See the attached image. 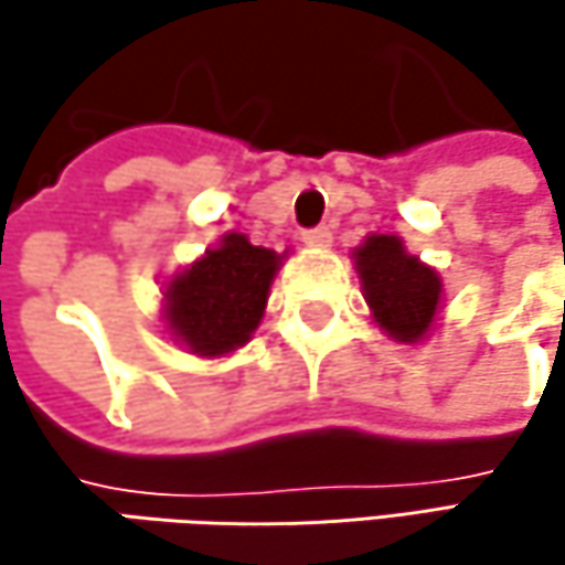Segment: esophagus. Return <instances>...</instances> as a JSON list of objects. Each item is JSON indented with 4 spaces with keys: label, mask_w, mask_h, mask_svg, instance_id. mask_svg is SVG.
<instances>
[{
    "label": "esophagus",
    "mask_w": 565,
    "mask_h": 565,
    "mask_svg": "<svg viewBox=\"0 0 565 565\" xmlns=\"http://www.w3.org/2000/svg\"><path fill=\"white\" fill-rule=\"evenodd\" d=\"M303 242H307L310 248H327V245L333 242V232H330L327 225H317V228H307V232H303Z\"/></svg>",
    "instance_id": "1"
}]
</instances>
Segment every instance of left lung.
<instances>
[{"mask_svg": "<svg viewBox=\"0 0 565 565\" xmlns=\"http://www.w3.org/2000/svg\"><path fill=\"white\" fill-rule=\"evenodd\" d=\"M373 320L398 343H418L431 333L441 310V278L405 252L395 235H370L353 252Z\"/></svg>", "mask_w": 565, "mask_h": 565, "instance_id": "obj_1", "label": "left lung"}]
</instances>
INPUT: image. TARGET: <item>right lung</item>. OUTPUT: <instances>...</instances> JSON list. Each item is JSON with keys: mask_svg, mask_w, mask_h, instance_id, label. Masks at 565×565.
<instances>
[{"mask_svg": "<svg viewBox=\"0 0 565 565\" xmlns=\"http://www.w3.org/2000/svg\"><path fill=\"white\" fill-rule=\"evenodd\" d=\"M284 255L228 232L163 294V320L172 340L195 356H225L252 340L265 317L268 290Z\"/></svg>", "mask_w": 565, "mask_h": 565, "instance_id": "obj_1", "label": "right lung"}]
</instances>
